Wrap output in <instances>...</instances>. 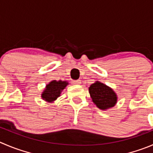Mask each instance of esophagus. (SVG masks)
<instances>
[{
    "label": "esophagus",
    "instance_id": "obj_1",
    "mask_svg": "<svg viewBox=\"0 0 153 153\" xmlns=\"http://www.w3.org/2000/svg\"><path fill=\"white\" fill-rule=\"evenodd\" d=\"M72 83L74 84V85H79V84L81 83V82L80 80H73Z\"/></svg>",
    "mask_w": 153,
    "mask_h": 153
}]
</instances>
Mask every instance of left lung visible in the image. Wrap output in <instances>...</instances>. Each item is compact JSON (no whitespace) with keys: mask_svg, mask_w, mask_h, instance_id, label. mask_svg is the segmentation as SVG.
<instances>
[{"mask_svg":"<svg viewBox=\"0 0 153 153\" xmlns=\"http://www.w3.org/2000/svg\"><path fill=\"white\" fill-rule=\"evenodd\" d=\"M92 101L99 109L106 110L114 107L117 102L115 91L105 84L96 81L88 88Z\"/></svg>","mask_w":153,"mask_h":153,"instance_id":"1","label":"left lung"}]
</instances>
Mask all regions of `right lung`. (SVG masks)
<instances>
[{
    "instance_id": "1",
    "label": "right lung",
    "mask_w": 153,
    "mask_h": 153,
    "mask_svg": "<svg viewBox=\"0 0 153 153\" xmlns=\"http://www.w3.org/2000/svg\"><path fill=\"white\" fill-rule=\"evenodd\" d=\"M67 85H68L67 81H51L46 85L44 91L42 93V98L47 102H53L61 95L62 90L65 89Z\"/></svg>"
}]
</instances>
